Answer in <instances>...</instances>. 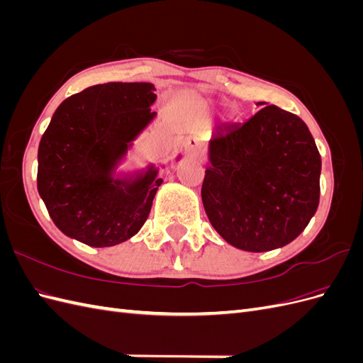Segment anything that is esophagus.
Instances as JSON below:
<instances>
[{
  "mask_svg": "<svg viewBox=\"0 0 363 363\" xmlns=\"http://www.w3.org/2000/svg\"><path fill=\"white\" fill-rule=\"evenodd\" d=\"M184 152L189 157H194V159L201 157L203 156V147L200 144V140L195 139V138H189L188 140L184 142Z\"/></svg>",
  "mask_w": 363,
  "mask_h": 363,
  "instance_id": "esophagus-1",
  "label": "esophagus"
}]
</instances>
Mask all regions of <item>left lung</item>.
<instances>
[{
	"mask_svg": "<svg viewBox=\"0 0 363 363\" xmlns=\"http://www.w3.org/2000/svg\"><path fill=\"white\" fill-rule=\"evenodd\" d=\"M260 111L208 139L201 199L225 242L263 252L301 235L320 204L321 156L304 121L283 108Z\"/></svg>",
	"mask_w": 363,
	"mask_h": 363,
	"instance_id": "obj_1",
	"label": "left lung"
}]
</instances>
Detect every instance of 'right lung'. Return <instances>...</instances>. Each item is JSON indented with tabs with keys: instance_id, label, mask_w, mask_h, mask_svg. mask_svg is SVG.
Listing matches in <instances>:
<instances>
[{
	"instance_id": "1",
	"label": "right lung",
	"mask_w": 363,
	"mask_h": 363,
	"mask_svg": "<svg viewBox=\"0 0 363 363\" xmlns=\"http://www.w3.org/2000/svg\"><path fill=\"white\" fill-rule=\"evenodd\" d=\"M155 91L151 83L96 84L54 112L39 144L38 191L63 235L104 248L145 224L164 164L121 167L157 116Z\"/></svg>"
}]
</instances>
